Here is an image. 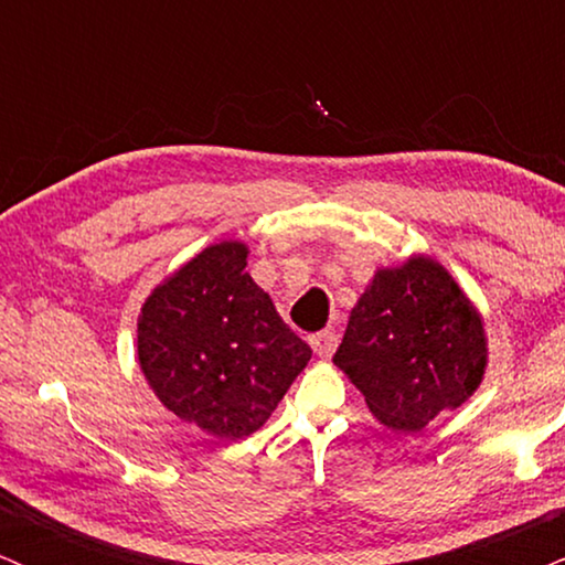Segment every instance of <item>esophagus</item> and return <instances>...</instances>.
Segmentation results:
<instances>
[{
  "label": "esophagus",
  "instance_id": "obj_1",
  "mask_svg": "<svg viewBox=\"0 0 565 565\" xmlns=\"http://www.w3.org/2000/svg\"><path fill=\"white\" fill-rule=\"evenodd\" d=\"M309 343H311V349H315L317 356L328 360V356L335 351L338 335H335V330H320V333H315L309 338Z\"/></svg>",
  "mask_w": 565,
  "mask_h": 565
}]
</instances>
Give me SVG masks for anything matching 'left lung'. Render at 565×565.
Here are the masks:
<instances>
[{"instance_id": "left-lung-1", "label": "left lung", "mask_w": 565, "mask_h": 565, "mask_svg": "<svg viewBox=\"0 0 565 565\" xmlns=\"http://www.w3.org/2000/svg\"><path fill=\"white\" fill-rule=\"evenodd\" d=\"M333 362L394 430H420L473 394L487 364L479 311L428 258L381 269L351 309Z\"/></svg>"}]
</instances>
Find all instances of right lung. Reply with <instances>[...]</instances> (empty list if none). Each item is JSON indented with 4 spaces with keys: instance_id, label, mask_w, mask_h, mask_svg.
<instances>
[{
    "instance_id": "right-lung-1",
    "label": "right lung",
    "mask_w": 565,
    "mask_h": 565,
    "mask_svg": "<svg viewBox=\"0 0 565 565\" xmlns=\"http://www.w3.org/2000/svg\"><path fill=\"white\" fill-rule=\"evenodd\" d=\"M245 245L218 243L145 301L142 373L166 407L222 439L262 428L311 360L309 343L245 271Z\"/></svg>"
}]
</instances>
